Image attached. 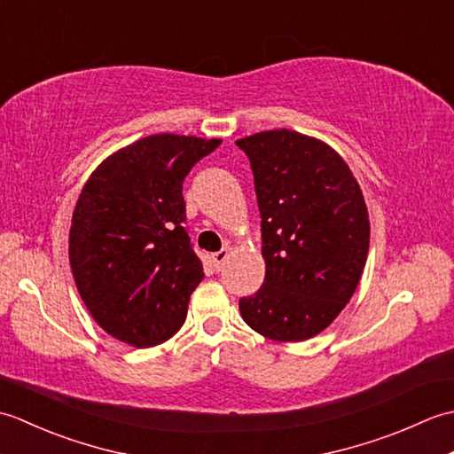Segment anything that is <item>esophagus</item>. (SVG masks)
Instances as JSON below:
<instances>
[{"instance_id":"1","label":"esophagus","mask_w":454,"mask_h":454,"mask_svg":"<svg viewBox=\"0 0 454 454\" xmlns=\"http://www.w3.org/2000/svg\"><path fill=\"white\" fill-rule=\"evenodd\" d=\"M228 257H230V249H228V247L220 249V252H216V254H212V263H215L216 271H220L222 265L226 263V259H228Z\"/></svg>"}]
</instances>
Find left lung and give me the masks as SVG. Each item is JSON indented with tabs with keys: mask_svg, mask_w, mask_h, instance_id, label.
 <instances>
[{
	"mask_svg": "<svg viewBox=\"0 0 454 454\" xmlns=\"http://www.w3.org/2000/svg\"><path fill=\"white\" fill-rule=\"evenodd\" d=\"M262 212L265 281L239 301L273 341L324 332L351 301L369 254V210L349 166L325 142L277 129L239 138Z\"/></svg>",
	"mask_w": 454,
	"mask_h": 454,
	"instance_id": "1",
	"label": "left lung"
}]
</instances>
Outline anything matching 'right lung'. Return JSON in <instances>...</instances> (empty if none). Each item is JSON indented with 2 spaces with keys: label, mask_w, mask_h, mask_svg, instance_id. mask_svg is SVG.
<instances>
[{
  "label": "right lung",
  "mask_w": 454,
  "mask_h": 454,
  "mask_svg": "<svg viewBox=\"0 0 454 454\" xmlns=\"http://www.w3.org/2000/svg\"><path fill=\"white\" fill-rule=\"evenodd\" d=\"M220 142L152 134L111 153L85 181L67 254L83 304L114 340L152 347L185 322L205 273L183 226V179Z\"/></svg>",
  "instance_id": "right-lung-1"
}]
</instances>
